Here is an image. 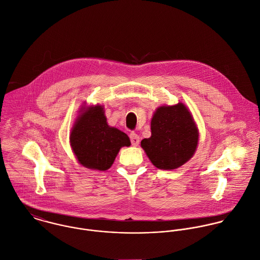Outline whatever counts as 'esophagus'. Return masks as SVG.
<instances>
[{
  "mask_svg": "<svg viewBox=\"0 0 260 260\" xmlns=\"http://www.w3.org/2000/svg\"><path fill=\"white\" fill-rule=\"evenodd\" d=\"M129 138H131V142H132V145H133L134 147H137V146H139V144H140V137H139L137 134H135V133H132V134L129 135Z\"/></svg>",
  "mask_w": 260,
  "mask_h": 260,
  "instance_id": "obj_1",
  "label": "esophagus"
}]
</instances>
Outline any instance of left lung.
Returning a JSON list of instances; mask_svg holds the SVG:
<instances>
[{
  "label": "left lung",
  "mask_w": 260,
  "mask_h": 260,
  "mask_svg": "<svg viewBox=\"0 0 260 260\" xmlns=\"http://www.w3.org/2000/svg\"><path fill=\"white\" fill-rule=\"evenodd\" d=\"M151 133L149 139L141 142V147L157 169H178L197 150L199 129L183 103L158 106L151 120Z\"/></svg>",
  "instance_id": "1"
}]
</instances>
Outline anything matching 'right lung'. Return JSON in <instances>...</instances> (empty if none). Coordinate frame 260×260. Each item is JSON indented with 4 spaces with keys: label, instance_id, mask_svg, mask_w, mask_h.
Instances as JSON below:
<instances>
[{
    "label": "right lung",
    "instance_id": "add662e5",
    "mask_svg": "<svg viewBox=\"0 0 260 260\" xmlns=\"http://www.w3.org/2000/svg\"><path fill=\"white\" fill-rule=\"evenodd\" d=\"M102 104L81 105L71 127L69 142L78 162L91 170H108L119 150L129 147L126 134L108 125Z\"/></svg>",
    "mask_w": 260,
    "mask_h": 260
}]
</instances>
